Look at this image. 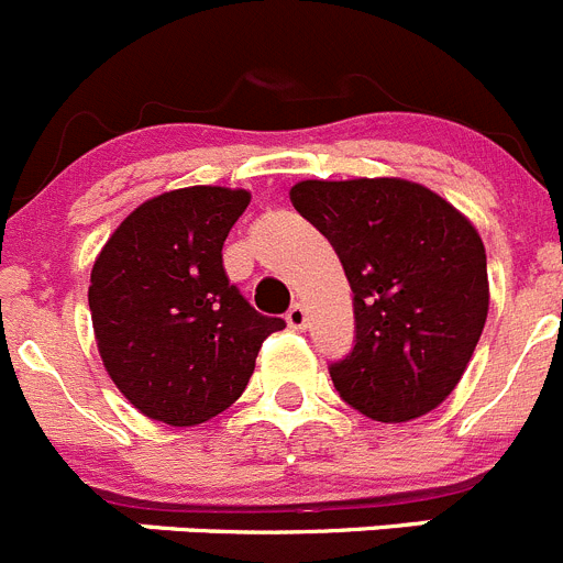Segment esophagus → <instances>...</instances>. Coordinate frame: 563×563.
Instances as JSON below:
<instances>
[{
	"label": "esophagus",
	"instance_id": "1",
	"mask_svg": "<svg viewBox=\"0 0 563 563\" xmlns=\"http://www.w3.org/2000/svg\"><path fill=\"white\" fill-rule=\"evenodd\" d=\"M286 322H288V328H294V331H302V328H306V322H308L306 306L294 302V306L286 311Z\"/></svg>",
	"mask_w": 563,
	"mask_h": 563
}]
</instances>
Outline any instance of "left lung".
Listing matches in <instances>:
<instances>
[{
	"mask_svg": "<svg viewBox=\"0 0 563 563\" xmlns=\"http://www.w3.org/2000/svg\"><path fill=\"white\" fill-rule=\"evenodd\" d=\"M288 196L351 283L356 336L328 367L339 398L382 423L432 412L457 387L488 317L479 232L407 179H308Z\"/></svg>",
	"mask_w": 563,
	"mask_h": 563,
	"instance_id": "obj_1",
	"label": "left lung"
}]
</instances>
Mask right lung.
I'll list each match as a JSON object with an SVG mask.
<instances>
[{
  "label": "right lung",
  "mask_w": 563,
  "mask_h": 563,
  "mask_svg": "<svg viewBox=\"0 0 563 563\" xmlns=\"http://www.w3.org/2000/svg\"><path fill=\"white\" fill-rule=\"evenodd\" d=\"M246 190L181 187L136 207L92 269L98 351L120 393L148 418L196 427L241 398L280 317H263L224 272V241Z\"/></svg>",
  "instance_id": "right-lung-1"
}]
</instances>
